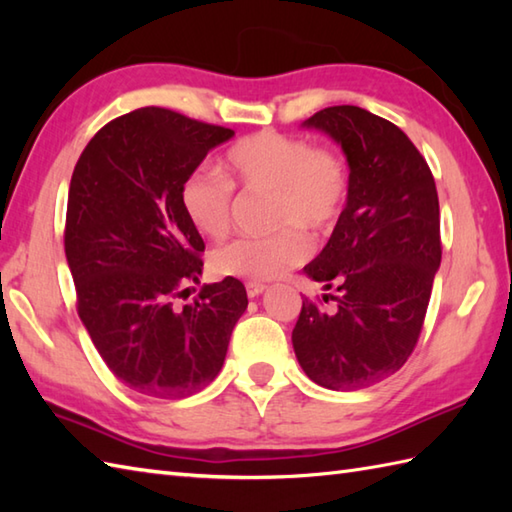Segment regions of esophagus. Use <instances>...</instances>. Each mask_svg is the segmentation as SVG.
<instances>
[{"mask_svg": "<svg viewBox=\"0 0 512 512\" xmlns=\"http://www.w3.org/2000/svg\"><path fill=\"white\" fill-rule=\"evenodd\" d=\"M264 290H266V284H262V281H246V292H248L250 299L259 297Z\"/></svg>", "mask_w": 512, "mask_h": 512, "instance_id": "obj_1", "label": "esophagus"}]
</instances>
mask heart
<instances>
[{
    "instance_id": "b5f03b06",
    "label": "heart",
    "mask_w": 512,
    "mask_h": 512,
    "mask_svg": "<svg viewBox=\"0 0 512 512\" xmlns=\"http://www.w3.org/2000/svg\"><path fill=\"white\" fill-rule=\"evenodd\" d=\"M220 169H198L180 184V206L200 235L220 239L233 220L235 189L275 193V228L299 226L323 233L339 220L350 191L345 160L306 138L257 132L226 149ZM308 257V242L295 228L270 237H239L213 250L217 275L266 281L284 275Z\"/></svg>"
}]
</instances>
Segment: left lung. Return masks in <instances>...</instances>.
Segmentation results:
<instances>
[{
    "instance_id": "left-lung-1",
    "label": "left lung",
    "mask_w": 512,
    "mask_h": 512,
    "mask_svg": "<svg viewBox=\"0 0 512 512\" xmlns=\"http://www.w3.org/2000/svg\"><path fill=\"white\" fill-rule=\"evenodd\" d=\"M303 127L341 145L350 191L328 244L303 268L339 292L323 295L336 308L303 299L292 347L314 383L354 391L396 374L418 343L442 259L438 191L407 134L363 107H325Z\"/></svg>"
}]
</instances>
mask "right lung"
<instances>
[{
  "label": "right lung",
  "mask_w": 512,
  "mask_h": 512,
  "mask_svg": "<svg viewBox=\"0 0 512 512\" xmlns=\"http://www.w3.org/2000/svg\"><path fill=\"white\" fill-rule=\"evenodd\" d=\"M233 134L143 107L101 127L74 167L65 257L76 310L110 372L138 394L187 398L213 383L248 306L235 277L176 303L200 281L204 253L180 184Z\"/></svg>",
  "instance_id": "add662e5"
}]
</instances>
